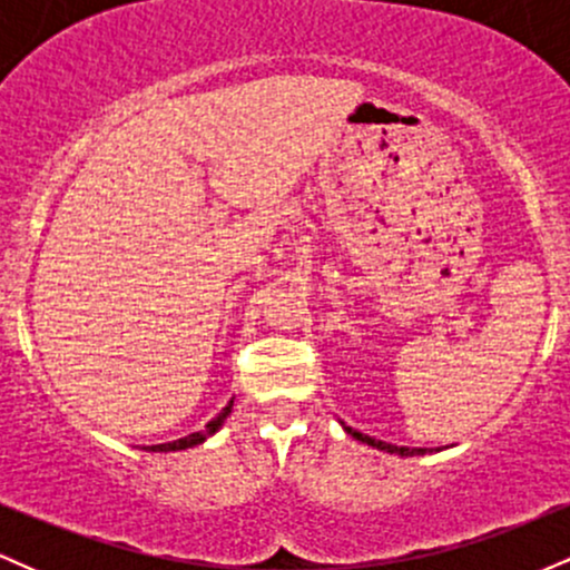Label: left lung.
<instances>
[{"mask_svg":"<svg viewBox=\"0 0 570 570\" xmlns=\"http://www.w3.org/2000/svg\"><path fill=\"white\" fill-rule=\"evenodd\" d=\"M345 431H348L351 436H356L358 442L372 444V448L385 450V453H396V455H423V453H426V450H423V448H399V444H389V442H381V440H372V436L358 434V431H353V429H345Z\"/></svg>","mask_w":570,"mask_h":570,"instance_id":"obj_1","label":"left lung"}]
</instances>
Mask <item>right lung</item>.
Masks as SVG:
<instances>
[{
    "mask_svg": "<svg viewBox=\"0 0 570 570\" xmlns=\"http://www.w3.org/2000/svg\"><path fill=\"white\" fill-rule=\"evenodd\" d=\"M230 407H233V402L227 404V407L222 410L217 417H212V421L206 423V429H203V431H195V434H187V436H181V440H176V442L155 444V448H147V450H158V453H168V450H187V448H195V444H200L203 440H206V436H212L214 431H217V429L222 426V423H225V417L230 415Z\"/></svg>",
    "mask_w": 570,
    "mask_h": 570,
    "instance_id": "obj_1",
    "label": "right lung"
}]
</instances>
